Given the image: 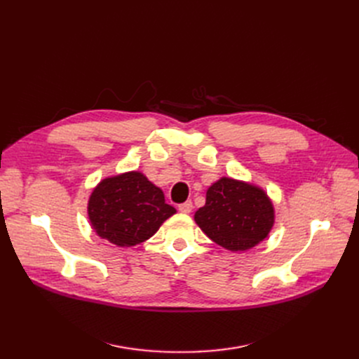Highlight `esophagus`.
Masks as SVG:
<instances>
[{"mask_svg": "<svg viewBox=\"0 0 359 359\" xmlns=\"http://www.w3.org/2000/svg\"><path fill=\"white\" fill-rule=\"evenodd\" d=\"M192 208H194L192 201H186V202H183V203L179 205V211L183 212V214H189V212L192 211Z\"/></svg>", "mask_w": 359, "mask_h": 359, "instance_id": "obj_1", "label": "esophagus"}]
</instances>
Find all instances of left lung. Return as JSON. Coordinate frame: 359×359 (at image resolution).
Wrapping results in <instances>:
<instances>
[{
    "label": "left lung",
    "instance_id": "obj_1",
    "mask_svg": "<svg viewBox=\"0 0 359 359\" xmlns=\"http://www.w3.org/2000/svg\"><path fill=\"white\" fill-rule=\"evenodd\" d=\"M195 221L219 246L241 252L268 237L275 214L260 187L222 177L206 191V202L195 212Z\"/></svg>",
    "mask_w": 359,
    "mask_h": 359
}]
</instances>
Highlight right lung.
Listing matches in <instances>:
<instances>
[{
    "mask_svg": "<svg viewBox=\"0 0 359 359\" xmlns=\"http://www.w3.org/2000/svg\"><path fill=\"white\" fill-rule=\"evenodd\" d=\"M176 212L160 187L142 173L129 172L102 180L88 201V218L102 238L130 248L154 236Z\"/></svg>",
    "mask_w": 359,
    "mask_h": 359,
    "instance_id": "add662e5",
    "label": "right lung"
}]
</instances>
